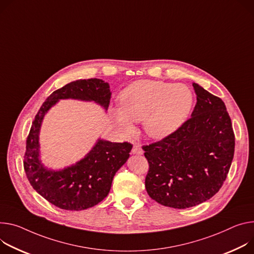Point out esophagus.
I'll return each instance as SVG.
<instances>
[{"instance_id":"esophagus-1","label":"esophagus","mask_w":254,"mask_h":254,"mask_svg":"<svg viewBox=\"0 0 254 254\" xmlns=\"http://www.w3.org/2000/svg\"><path fill=\"white\" fill-rule=\"evenodd\" d=\"M132 154H137V155H142L143 154V149L140 144H134L131 150Z\"/></svg>"}]
</instances>
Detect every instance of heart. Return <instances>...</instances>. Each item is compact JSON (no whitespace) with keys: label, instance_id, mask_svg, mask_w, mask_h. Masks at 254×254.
I'll return each mask as SVG.
<instances>
[{"label":"heart","instance_id":"1","mask_svg":"<svg viewBox=\"0 0 254 254\" xmlns=\"http://www.w3.org/2000/svg\"><path fill=\"white\" fill-rule=\"evenodd\" d=\"M192 106L193 94L186 85L139 81L123 91L121 107L113 108L112 115L127 133L134 131L132 122L144 121L146 132L162 139L186 123Z\"/></svg>","mask_w":254,"mask_h":254}]
</instances>
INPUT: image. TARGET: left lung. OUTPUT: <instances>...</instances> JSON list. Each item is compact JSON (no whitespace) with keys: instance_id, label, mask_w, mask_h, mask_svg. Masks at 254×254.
Returning <instances> with one entry per match:
<instances>
[{"instance_id":"8db88e82","label":"left lung","mask_w":254,"mask_h":254,"mask_svg":"<svg viewBox=\"0 0 254 254\" xmlns=\"http://www.w3.org/2000/svg\"><path fill=\"white\" fill-rule=\"evenodd\" d=\"M196 104L177 130L142 149L149 170L145 187L160 204L187 209L213 197L234 157L235 135L223 100L192 83Z\"/></svg>"}]
</instances>
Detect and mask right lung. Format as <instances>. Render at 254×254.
Wrapping results in <instances>:
<instances>
[{"mask_svg": "<svg viewBox=\"0 0 254 254\" xmlns=\"http://www.w3.org/2000/svg\"><path fill=\"white\" fill-rule=\"evenodd\" d=\"M108 83L100 79L77 80L56 90L39 108L26 140L23 165L31 187L54 205L67 211H81L103 200L114 174L127 162L132 145L99 140L87 156L61 171L48 170L39 161L38 133L44 114L60 99L95 101L107 110L110 102Z\"/></svg>", "mask_w": 254, "mask_h": 254, "instance_id": "add662e5", "label": "right lung"}]
</instances>
